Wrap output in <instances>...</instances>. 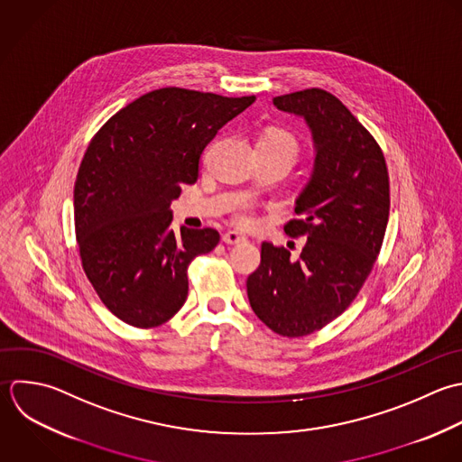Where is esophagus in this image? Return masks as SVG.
<instances>
[{
    "instance_id": "1",
    "label": "esophagus",
    "mask_w": 462,
    "mask_h": 462,
    "mask_svg": "<svg viewBox=\"0 0 462 462\" xmlns=\"http://www.w3.org/2000/svg\"><path fill=\"white\" fill-rule=\"evenodd\" d=\"M243 241H246V237L241 236L239 232H226V234H223V243H226V245H239Z\"/></svg>"
}]
</instances>
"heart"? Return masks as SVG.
<instances>
[{
    "label": "heart",
    "instance_id": "obj_1",
    "mask_svg": "<svg viewBox=\"0 0 462 462\" xmlns=\"http://www.w3.org/2000/svg\"><path fill=\"white\" fill-rule=\"evenodd\" d=\"M259 143H266V145H273V147H281V149H286V151H290L291 154H293V158L297 156V152H299V143H297V140H295V136L291 134V133H288V131H284V129H268L266 133H264V136L261 138V142ZM252 214L248 212V210H243V212H239L237 216H236V221L239 223V225H250L252 223Z\"/></svg>",
    "mask_w": 462,
    "mask_h": 462
}]
</instances>
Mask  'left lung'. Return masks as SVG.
Masks as SVG:
<instances>
[{
  "instance_id": "8db88e82",
  "label": "left lung",
  "mask_w": 462,
  "mask_h": 462,
  "mask_svg": "<svg viewBox=\"0 0 462 462\" xmlns=\"http://www.w3.org/2000/svg\"><path fill=\"white\" fill-rule=\"evenodd\" d=\"M311 131L315 162L295 201L302 219L290 236H308L299 259L272 243L248 277L254 313L282 337H306L346 311L369 277L389 221V174L373 134L331 93L311 88L273 98Z\"/></svg>"
}]
</instances>
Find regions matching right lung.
<instances>
[{"label": "right lung", "instance_id": "add662e5", "mask_svg": "<svg viewBox=\"0 0 462 462\" xmlns=\"http://www.w3.org/2000/svg\"><path fill=\"white\" fill-rule=\"evenodd\" d=\"M255 97L181 88L149 91L115 113L89 142L73 189L82 268L106 308L156 328L187 300V268L219 243L214 228H171V201L199 176L217 131Z\"/></svg>", "mask_w": 462, "mask_h": 462}]
</instances>
